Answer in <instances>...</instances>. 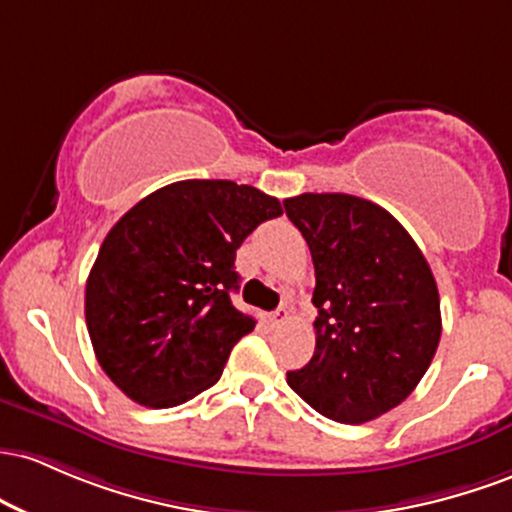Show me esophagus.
I'll return each instance as SVG.
<instances>
[{
  "instance_id": "obj_1",
  "label": "esophagus",
  "mask_w": 512,
  "mask_h": 512,
  "mask_svg": "<svg viewBox=\"0 0 512 512\" xmlns=\"http://www.w3.org/2000/svg\"><path fill=\"white\" fill-rule=\"evenodd\" d=\"M268 319H271L273 326L285 324V321L290 319V309H287V307H278V309H275V312H271V317H268Z\"/></svg>"
}]
</instances>
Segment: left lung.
I'll return each mask as SVG.
<instances>
[{
    "label": "left lung",
    "instance_id": "8db88e82",
    "mask_svg": "<svg viewBox=\"0 0 512 512\" xmlns=\"http://www.w3.org/2000/svg\"><path fill=\"white\" fill-rule=\"evenodd\" d=\"M312 251L317 348L287 384L338 423H365L409 396L438 350L440 295L426 256L380 205L348 193L285 200Z\"/></svg>",
    "mask_w": 512,
    "mask_h": 512
}]
</instances>
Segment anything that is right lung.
Returning <instances> with one entry per match:
<instances>
[{
  "label": "right lung",
  "mask_w": 512,
  "mask_h": 512,
  "mask_svg": "<svg viewBox=\"0 0 512 512\" xmlns=\"http://www.w3.org/2000/svg\"><path fill=\"white\" fill-rule=\"evenodd\" d=\"M280 200L234 181H176L130 208L103 239L84 314L96 360L137 404L171 409L220 380L256 321L232 304L234 258Z\"/></svg>",
  "instance_id": "1"
}]
</instances>
